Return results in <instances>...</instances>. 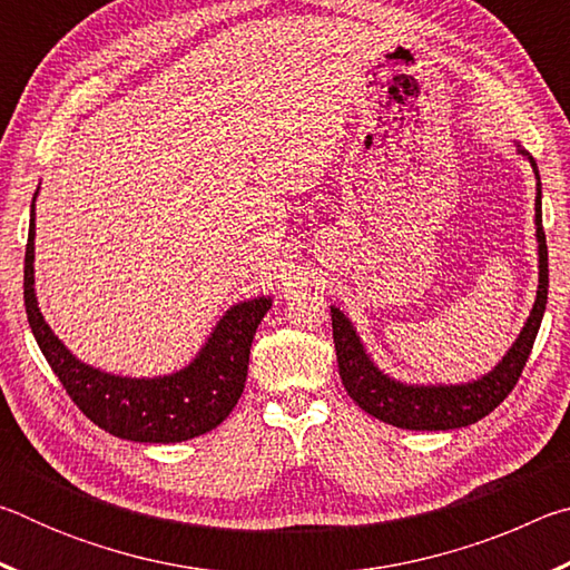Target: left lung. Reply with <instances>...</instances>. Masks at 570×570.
Returning a JSON list of instances; mask_svg holds the SVG:
<instances>
[{
    "label": "left lung",
    "instance_id": "8db88e82",
    "mask_svg": "<svg viewBox=\"0 0 570 570\" xmlns=\"http://www.w3.org/2000/svg\"><path fill=\"white\" fill-rule=\"evenodd\" d=\"M533 170L538 176L535 160ZM535 236H538V296L530 312L523 332L510 346L493 372L478 382L450 384V387H417V384H402L382 374L366 356L364 346L356 336L350 320L332 306V330H334V350L340 362V377L350 397L360 407L387 424L402 430H455L468 428L485 414L493 412L503 402L533 350L535 334L543 322V312L548 304V246L543 230V208H540V188L535 196Z\"/></svg>",
    "mask_w": 570,
    "mask_h": 570
}]
</instances>
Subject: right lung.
I'll return each mask as SVG.
<instances>
[{
	"label": "right lung",
	"mask_w": 570,
	"mask_h": 570,
	"mask_svg": "<svg viewBox=\"0 0 570 570\" xmlns=\"http://www.w3.org/2000/svg\"><path fill=\"white\" fill-rule=\"evenodd\" d=\"M27 322L70 400L90 422L132 442H183L206 435L228 417L244 392L250 342L272 298L230 306L186 370L158 380L115 377L82 364L45 324L35 296V204L24 250Z\"/></svg>",
	"instance_id": "obj_1"
}]
</instances>
